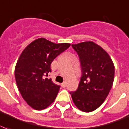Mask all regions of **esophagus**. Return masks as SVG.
Masks as SVG:
<instances>
[{
  "mask_svg": "<svg viewBox=\"0 0 129 129\" xmlns=\"http://www.w3.org/2000/svg\"><path fill=\"white\" fill-rule=\"evenodd\" d=\"M61 86H62L63 88H65L66 86V82H63L62 84H61Z\"/></svg>",
  "mask_w": 129,
  "mask_h": 129,
  "instance_id": "1",
  "label": "esophagus"
}]
</instances>
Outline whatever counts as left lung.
<instances>
[{
  "label": "left lung",
  "mask_w": 129,
  "mask_h": 129,
  "mask_svg": "<svg viewBox=\"0 0 129 129\" xmlns=\"http://www.w3.org/2000/svg\"><path fill=\"white\" fill-rule=\"evenodd\" d=\"M80 59L82 76L77 90L70 92L79 110L91 112L102 105L112 86L114 66L108 53L93 42L72 45Z\"/></svg>",
  "instance_id": "left-lung-1"
}]
</instances>
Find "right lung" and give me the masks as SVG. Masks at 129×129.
Segmentation results:
<instances>
[{"label":"right lung","mask_w":129,"mask_h":129,"mask_svg":"<svg viewBox=\"0 0 129 129\" xmlns=\"http://www.w3.org/2000/svg\"><path fill=\"white\" fill-rule=\"evenodd\" d=\"M70 46L55 44L43 38L26 47L19 57L15 77L23 100L36 110H44L54 102L60 86L45 78L51 72L52 61Z\"/></svg>","instance_id":"right-lung-1"}]
</instances>
